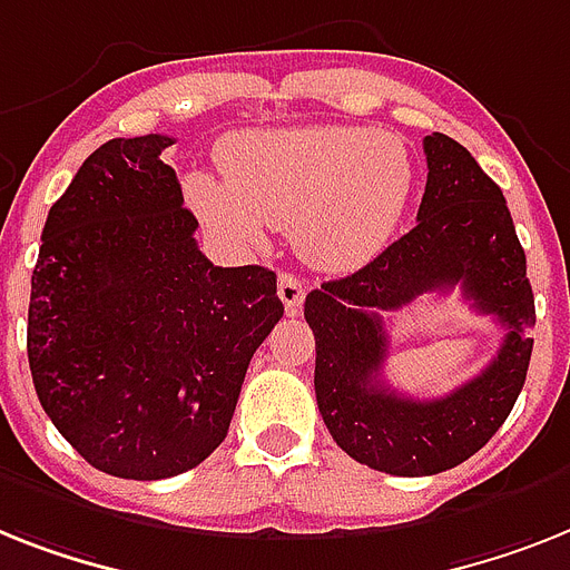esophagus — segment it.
Returning a JSON list of instances; mask_svg holds the SVG:
<instances>
[{
    "label": "esophagus",
    "instance_id": "esophagus-1",
    "mask_svg": "<svg viewBox=\"0 0 570 570\" xmlns=\"http://www.w3.org/2000/svg\"><path fill=\"white\" fill-rule=\"evenodd\" d=\"M276 291H279V299L285 303V314L288 317H296L299 308H303L305 299V282L296 279L294 274H279V282H276Z\"/></svg>",
    "mask_w": 570,
    "mask_h": 570
}]
</instances>
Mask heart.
I'll list each match as a JSON object with an SVG mask.
<instances>
[{"label": "heart", "mask_w": 570, "mask_h": 570, "mask_svg": "<svg viewBox=\"0 0 570 570\" xmlns=\"http://www.w3.org/2000/svg\"><path fill=\"white\" fill-rule=\"evenodd\" d=\"M224 180L191 174L186 191L224 242L256 247L288 229L323 271H355L384 250L411 204L416 168L399 136L341 125L253 130L220 150Z\"/></svg>", "instance_id": "1"}]
</instances>
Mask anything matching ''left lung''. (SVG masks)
Wrapping results in <instances>:
<instances>
[{"mask_svg": "<svg viewBox=\"0 0 570 570\" xmlns=\"http://www.w3.org/2000/svg\"><path fill=\"white\" fill-rule=\"evenodd\" d=\"M422 148L428 183L416 227L352 276L305 296L317 343L314 393L328 434L352 460L399 478L454 469L492 440L524 387L535 326L528 258L501 189L451 136H425ZM451 287L508 328L502 350L449 397L396 394L380 375L389 348L383 312Z\"/></svg>", "mask_w": 570, "mask_h": 570, "instance_id": "left-lung-1", "label": "left lung"}]
</instances>
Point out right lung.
<instances>
[{"instance_id":"right-lung-1","label":"right lung","mask_w":570,"mask_h":570,"mask_svg":"<svg viewBox=\"0 0 570 570\" xmlns=\"http://www.w3.org/2000/svg\"><path fill=\"white\" fill-rule=\"evenodd\" d=\"M92 150L42 227L28 303L37 399L98 472L163 481L224 443L253 352L282 317L267 267H215L163 150Z\"/></svg>"}]
</instances>
